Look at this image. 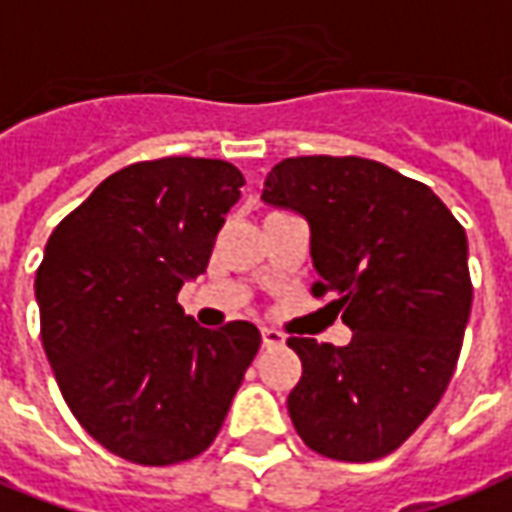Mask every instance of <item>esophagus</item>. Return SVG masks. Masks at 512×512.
I'll return each mask as SVG.
<instances>
[{
	"mask_svg": "<svg viewBox=\"0 0 512 512\" xmlns=\"http://www.w3.org/2000/svg\"><path fill=\"white\" fill-rule=\"evenodd\" d=\"M285 343V335L280 330H271V327H263V346L266 349H277Z\"/></svg>",
	"mask_w": 512,
	"mask_h": 512,
	"instance_id": "34e87169",
	"label": "esophagus"
}]
</instances>
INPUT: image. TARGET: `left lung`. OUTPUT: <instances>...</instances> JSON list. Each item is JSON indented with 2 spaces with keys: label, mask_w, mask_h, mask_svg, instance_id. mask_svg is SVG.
<instances>
[{
  "label": "left lung",
  "mask_w": 512,
  "mask_h": 512,
  "mask_svg": "<svg viewBox=\"0 0 512 512\" xmlns=\"http://www.w3.org/2000/svg\"><path fill=\"white\" fill-rule=\"evenodd\" d=\"M263 202L305 216L310 293L332 296L352 330L346 346L288 338L302 360L293 427L332 460L391 455L455 374L474 293L466 230L424 182L366 157H285Z\"/></svg>",
  "instance_id": "obj_1"
}]
</instances>
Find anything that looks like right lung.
I'll return each instance as SVG.
<instances>
[{"instance_id":"right-lung-1","label":"right lung","mask_w":512,"mask_h":512,"mask_svg":"<svg viewBox=\"0 0 512 512\" xmlns=\"http://www.w3.org/2000/svg\"><path fill=\"white\" fill-rule=\"evenodd\" d=\"M241 185L227 160L132 163L46 241L35 299L57 388L82 430L130 463L202 455L260 349L255 324L205 330L177 305Z\"/></svg>"}]
</instances>
